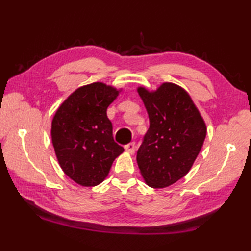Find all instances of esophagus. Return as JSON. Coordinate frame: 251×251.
Returning <instances> with one entry per match:
<instances>
[{
    "mask_svg": "<svg viewBox=\"0 0 251 251\" xmlns=\"http://www.w3.org/2000/svg\"><path fill=\"white\" fill-rule=\"evenodd\" d=\"M125 150H126V152H128L129 154H135V151H136V145H135V142H130L129 145H127V146H125Z\"/></svg>",
    "mask_w": 251,
    "mask_h": 251,
    "instance_id": "obj_1",
    "label": "esophagus"
}]
</instances>
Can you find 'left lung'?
<instances>
[{
    "label": "left lung",
    "instance_id": "obj_1",
    "mask_svg": "<svg viewBox=\"0 0 251 251\" xmlns=\"http://www.w3.org/2000/svg\"><path fill=\"white\" fill-rule=\"evenodd\" d=\"M149 114L150 127L137 152L147 185L163 189L190 172L206 138L199 109L184 88L163 83L155 90L137 88Z\"/></svg>",
    "mask_w": 251,
    "mask_h": 251
}]
</instances>
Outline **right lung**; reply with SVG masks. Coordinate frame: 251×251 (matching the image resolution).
Here are the masks:
<instances>
[{"label": "right lung", "mask_w": 251, "mask_h": 251, "mask_svg": "<svg viewBox=\"0 0 251 251\" xmlns=\"http://www.w3.org/2000/svg\"><path fill=\"white\" fill-rule=\"evenodd\" d=\"M121 90L102 82L84 85L63 101L52 117L50 135L58 163L79 185L100 184L124 152L113 139L106 116V109Z\"/></svg>", "instance_id": "right-lung-1"}]
</instances>
